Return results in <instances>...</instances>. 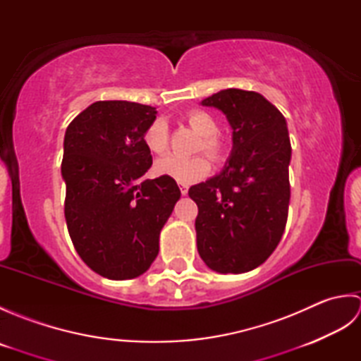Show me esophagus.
<instances>
[{
    "label": "esophagus",
    "instance_id": "1",
    "mask_svg": "<svg viewBox=\"0 0 361 361\" xmlns=\"http://www.w3.org/2000/svg\"><path fill=\"white\" fill-rule=\"evenodd\" d=\"M180 190H181L183 195H188V190H189V189H188V186H181Z\"/></svg>",
    "mask_w": 361,
    "mask_h": 361
}]
</instances>
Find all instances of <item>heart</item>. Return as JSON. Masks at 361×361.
Masks as SVG:
<instances>
[{
    "instance_id": "obj_1",
    "label": "heart",
    "mask_w": 361,
    "mask_h": 361,
    "mask_svg": "<svg viewBox=\"0 0 361 361\" xmlns=\"http://www.w3.org/2000/svg\"><path fill=\"white\" fill-rule=\"evenodd\" d=\"M188 122L198 135H202V141L198 144V150H203L212 161L220 163L225 159L224 142L219 140V124L214 116L204 110H192L188 114ZM144 142L153 153H164L169 149V127L164 119H155L147 127L144 133ZM155 172L161 176L172 178L180 185H192L203 180L211 172V163L204 155L192 158H181L169 155L158 159L155 163Z\"/></svg>"
}]
</instances>
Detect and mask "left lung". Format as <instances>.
Listing matches in <instances>:
<instances>
[{
  "mask_svg": "<svg viewBox=\"0 0 361 361\" xmlns=\"http://www.w3.org/2000/svg\"><path fill=\"white\" fill-rule=\"evenodd\" d=\"M233 128V150L219 175L189 189L198 206V255L211 270L247 273L278 247L288 216L291 145L286 118L256 91L221 90L202 101Z\"/></svg>",
  "mask_w": 361,
  "mask_h": 361,
  "instance_id": "1",
  "label": "left lung"
}]
</instances>
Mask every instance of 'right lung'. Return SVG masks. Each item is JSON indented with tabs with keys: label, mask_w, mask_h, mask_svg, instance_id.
Returning a JSON list of instances; mask_svg holds the SVG:
<instances>
[{
	"label": "right lung",
	"mask_w": 361,
	"mask_h": 361,
	"mask_svg": "<svg viewBox=\"0 0 361 361\" xmlns=\"http://www.w3.org/2000/svg\"><path fill=\"white\" fill-rule=\"evenodd\" d=\"M155 119V106L99 101L66 128L68 233L80 259L104 278L133 279L149 270L181 195L172 178H142L152 166L144 133Z\"/></svg>",
	"instance_id": "add662e5"
}]
</instances>
